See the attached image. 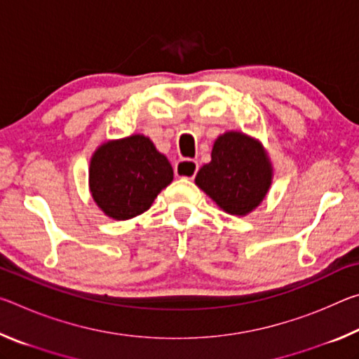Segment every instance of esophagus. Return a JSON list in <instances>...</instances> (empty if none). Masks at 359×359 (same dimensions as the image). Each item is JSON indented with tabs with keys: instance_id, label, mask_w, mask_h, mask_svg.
<instances>
[{
	"instance_id": "34e87169",
	"label": "esophagus",
	"mask_w": 359,
	"mask_h": 359,
	"mask_svg": "<svg viewBox=\"0 0 359 359\" xmlns=\"http://www.w3.org/2000/svg\"><path fill=\"white\" fill-rule=\"evenodd\" d=\"M199 169L198 161L194 160H180L177 165L174 168V172L177 177L182 179H194V175H196Z\"/></svg>"
}]
</instances>
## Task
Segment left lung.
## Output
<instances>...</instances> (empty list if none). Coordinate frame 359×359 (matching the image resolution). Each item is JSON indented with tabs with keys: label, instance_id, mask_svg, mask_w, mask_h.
I'll list each match as a JSON object with an SVG mask.
<instances>
[{
	"label": "left lung",
	"instance_id": "1",
	"mask_svg": "<svg viewBox=\"0 0 359 359\" xmlns=\"http://www.w3.org/2000/svg\"><path fill=\"white\" fill-rule=\"evenodd\" d=\"M210 156L196 174V185L231 215L257 209L272 184V165L261 142L228 131L218 136Z\"/></svg>",
	"mask_w": 359,
	"mask_h": 359
}]
</instances>
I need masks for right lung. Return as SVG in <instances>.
Masks as SVG:
<instances>
[{"label":"right lung","mask_w":359,"mask_h":359,"mask_svg":"<svg viewBox=\"0 0 359 359\" xmlns=\"http://www.w3.org/2000/svg\"><path fill=\"white\" fill-rule=\"evenodd\" d=\"M90 191L114 220H128L150 209L174 179L168 158L142 135L100 145L90 160Z\"/></svg>","instance_id":"right-lung-1"}]
</instances>
